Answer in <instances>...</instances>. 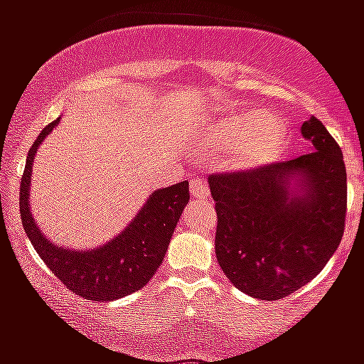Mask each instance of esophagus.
<instances>
[{
  "instance_id": "obj_1",
  "label": "esophagus",
  "mask_w": 364,
  "mask_h": 364,
  "mask_svg": "<svg viewBox=\"0 0 364 364\" xmlns=\"http://www.w3.org/2000/svg\"><path fill=\"white\" fill-rule=\"evenodd\" d=\"M191 196H193L194 200L210 198V187H208L202 179H194V181L191 183Z\"/></svg>"
}]
</instances>
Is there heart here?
I'll list each match as a JSON object with an SVG mask.
<instances>
[{
    "label": "heart",
    "instance_id": "heart-1",
    "mask_svg": "<svg viewBox=\"0 0 364 364\" xmlns=\"http://www.w3.org/2000/svg\"><path fill=\"white\" fill-rule=\"evenodd\" d=\"M287 122L272 109H234L223 113L200 136L213 153H227V164L240 173L276 164L287 147Z\"/></svg>",
    "mask_w": 364,
    "mask_h": 364
}]
</instances>
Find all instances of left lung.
I'll list each match as a JSON object with an SVG mask.
<instances>
[{
	"instance_id": "left-lung-1",
	"label": "left lung",
	"mask_w": 364,
	"mask_h": 364,
	"mask_svg": "<svg viewBox=\"0 0 364 364\" xmlns=\"http://www.w3.org/2000/svg\"><path fill=\"white\" fill-rule=\"evenodd\" d=\"M300 132L310 141L308 154L210 177L217 262L253 299L279 300L299 291L325 268L344 234L342 149L316 117Z\"/></svg>"
}]
</instances>
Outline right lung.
Returning <instances> with one entry per match:
<instances>
[{"mask_svg":"<svg viewBox=\"0 0 364 364\" xmlns=\"http://www.w3.org/2000/svg\"><path fill=\"white\" fill-rule=\"evenodd\" d=\"M60 119L43 128L26 160L20 181V217L31 245L53 274L73 293L87 300L122 299L145 287L156 274L170 245L173 228L188 204V181L154 191L136 217L115 238L92 249L56 245L37 227L30 211V185L33 159L45 137L58 126Z\"/></svg>","mask_w":364,"mask_h":364,"instance_id":"add662e5","label":"right lung"}]
</instances>
